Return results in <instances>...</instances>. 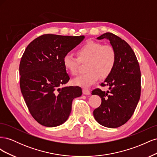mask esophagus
I'll return each instance as SVG.
<instances>
[{"label": "esophagus", "instance_id": "1", "mask_svg": "<svg viewBox=\"0 0 157 157\" xmlns=\"http://www.w3.org/2000/svg\"><path fill=\"white\" fill-rule=\"evenodd\" d=\"M82 93L84 95H90V91L88 89H83L82 90Z\"/></svg>", "mask_w": 157, "mask_h": 157}]
</instances>
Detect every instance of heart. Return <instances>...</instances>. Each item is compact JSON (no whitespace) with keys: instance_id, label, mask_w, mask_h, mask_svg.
<instances>
[{"instance_id":"b5f03b06","label":"heart","mask_w":157,"mask_h":157,"mask_svg":"<svg viewBox=\"0 0 157 157\" xmlns=\"http://www.w3.org/2000/svg\"><path fill=\"white\" fill-rule=\"evenodd\" d=\"M78 59L70 53L63 59L65 69L73 75H77L79 63H88L86 73L80 75L73 80L75 85L88 88L96 83L99 77L107 78L114 69L116 63V53L113 47L99 42L88 41L77 50Z\"/></svg>"}]
</instances>
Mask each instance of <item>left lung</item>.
<instances>
[{"label": "left lung", "mask_w": 157, "mask_h": 157, "mask_svg": "<svg viewBox=\"0 0 157 157\" xmlns=\"http://www.w3.org/2000/svg\"><path fill=\"white\" fill-rule=\"evenodd\" d=\"M109 41L116 53V63L111 73L101 84L109 90H93L101 98V104L93 112L96 121L103 126L119 127L130 119L140 98L141 72L136 56L126 41L111 33L97 38Z\"/></svg>", "instance_id": "left-lung-1"}]
</instances>
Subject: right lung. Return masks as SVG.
<instances>
[{
	"label": "right lung",
	"mask_w": 157,
	"mask_h": 157,
	"mask_svg": "<svg viewBox=\"0 0 157 157\" xmlns=\"http://www.w3.org/2000/svg\"><path fill=\"white\" fill-rule=\"evenodd\" d=\"M82 36L46 34L27 46L20 64V88L32 117L42 126L55 127L68 119L78 86H65L70 79L63 64L65 54L84 39Z\"/></svg>",
	"instance_id": "obj_1"
}]
</instances>
